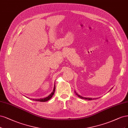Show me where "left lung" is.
Segmentation results:
<instances>
[{"mask_svg":"<svg viewBox=\"0 0 128 128\" xmlns=\"http://www.w3.org/2000/svg\"><path fill=\"white\" fill-rule=\"evenodd\" d=\"M111 89H110V90H111ZM75 93L76 94V95H77L78 97H79V98H81V99H84V100H96V99H98V98H88V97H87V98H86V97H82V96L79 95V94H78L76 92H75Z\"/></svg>","mask_w":128,"mask_h":128,"instance_id":"1","label":"left lung"}]
</instances>
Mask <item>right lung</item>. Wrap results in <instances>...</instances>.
I'll use <instances>...</instances> for the list:
<instances>
[{
	"label": "right lung",
	"instance_id": "add662e5",
	"mask_svg": "<svg viewBox=\"0 0 128 128\" xmlns=\"http://www.w3.org/2000/svg\"><path fill=\"white\" fill-rule=\"evenodd\" d=\"M55 92V84L54 85V89H53L52 92L50 94H49V95L48 97H45V98H38V99H32V98H31L30 100H33L38 101V102H47V101H48V100H50V99L52 97V96L54 95V94Z\"/></svg>",
	"mask_w": 128,
	"mask_h": 128
}]
</instances>
